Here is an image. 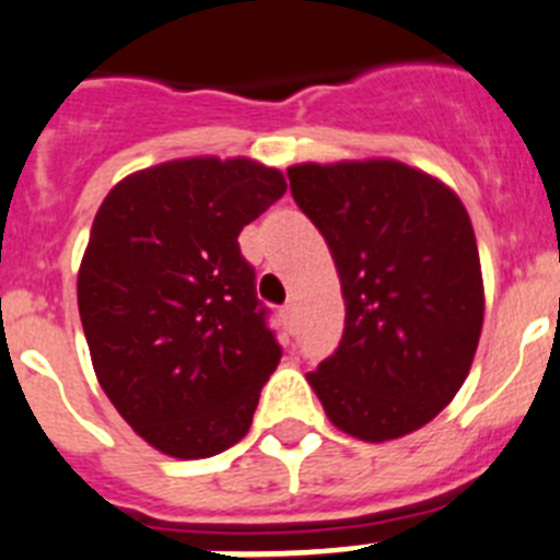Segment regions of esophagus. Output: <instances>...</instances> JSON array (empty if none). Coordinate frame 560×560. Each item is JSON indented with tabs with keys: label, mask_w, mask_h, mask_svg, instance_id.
<instances>
[{
	"label": "esophagus",
	"mask_w": 560,
	"mask_h": 560,
	"mask_svg": "<svg viewBox=\"0 0 560 560\" xmlns=\"http://www.w3.org/2000/svg\"><path fill=\"white\" fill-rule=\"evenodd\" d=\"M281 320H284V326L287 329H292V326H295V304H284L281 306Z\"/></svg>",
	"instance_id": "obj_1"
}]
</instances>
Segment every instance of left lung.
<instances>
[{"label":"left lung","instance_id":"left-lung-1","mask_svg":"<svg viewBox=\"0 0 560 560\" xmlns=\"http://www.w3.org/2000/svg\"><path fill=\"white\" fill-rule=\"evenodd\" d=\"M346 299L335 354L306 374L337 430L393 441L455 399L482 329L471 220L450 186L399 161L287 170Z\"/></svg>","mask_w":560,"mask_h":560}]
</instances>
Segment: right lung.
Masks as SVG:
<instances>
[{
    "instance_id": "right-lung-1",
    "label": "right lung",
    "mask_w": 560,
    "mask_h": 560,
    "mask_svg": "<svg viewBox=\"0 0 560 560\" xmlns=\"http://www.w3.org/2000/svg\"><path fill=\"white\" fill-rule=\"evenodd\" d=\"M287 192L250 159H184L128 175L94 218L78 306L110 405L164 455L243 441L281 360L236 236Z\"/></svg>"
}]
</instances>
